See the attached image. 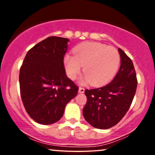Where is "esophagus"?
<instances>
[{
  "label": "esophagus",
  "instance_id": "34e87169",
  "mask_svg": "<svg viewBox=\"0 0 155 155\" xmlns=\"http://www.w3.org/2000/svg\"><path fill=\"white\" fill-rule=\"evenodd\" d=\"M79 93H84V89L82 87H79Z\"/></svg>",
  "mask_w": 155,
  "mask_h": 155
}]
</instances>
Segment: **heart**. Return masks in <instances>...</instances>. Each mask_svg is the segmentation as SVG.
<instances>
[{
    "label": "heart",
    "mask_w": 155,
    "mask_h": 155,
    "mask_svg": "<svg viewBox=\"0 0 155 155\" xmlns=\"http://www.w3.org/2000/svg\"><path fill=\"white\" fill-rule=\"evenodd\" d=\"M74 54L63 58L68 76L74 80L81 72L85 76L81 84L91 82L94 86H103L115 76L120 63V56L115 48L97 42H84L74 49Z\"/></svg>",
    "instance_id": "heart-1"
}]
</instances>
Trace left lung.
Returning <instances> with one entry per match:
<instances>
[{"instance_id":"left-lung-1","label":"left lung","mask_w":155,"mask_h":155,"mask_svg":"<svg viewBox=\"0 0 155 155\" xmlns=\"http://www.w3.org/2000/svg\"><path fill=\"white\" fill-rule=\"evenodd\" d=\"M118 51L121 65L114 79L102 87L84 91L87 100L84 117L97 129L116 125L128 111L136 94L137 79L132 60L121 49Z\"/></svg>"}]
</instances>
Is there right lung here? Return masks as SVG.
<instances>
[{"label":"right lung","mask_w":155,"mask_h":155,"mask_svg":"<svg viewBox=\"0 0 155 155\" xmlns=\"http://www.w3.org/2000/svg\"><path fill=\"white\" fill-rule=\"evenodd\" d=\"M68 38L51 36L27 53L19 71L21 97L29 116L41 124L63 117L65 106L79 87L67 77L63 58Z\"/></svg>","instance_id":"obj_1"}]
</instances>
